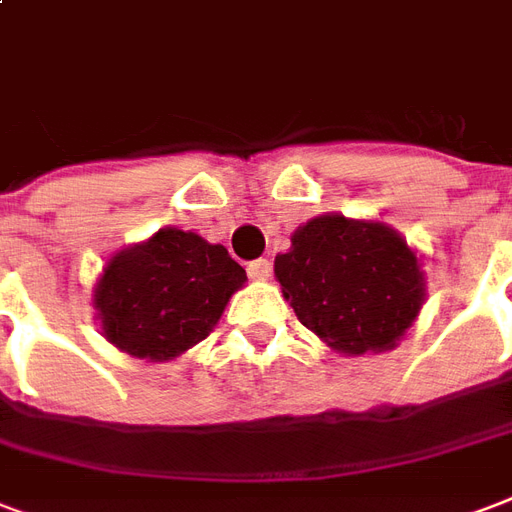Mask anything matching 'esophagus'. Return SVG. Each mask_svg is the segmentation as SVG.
<instances>
[{"label": "esophagus", "mask_w": 512, "mask_h": 512, "mask_svg": "<svg viewBox=\"0 0 512 512\" xmlns=\"http://www.w3.org/2000/svg\"><path fill=\"white\" fill-rule=\"evenodd\" d=\"M272 272V264L267 259H256L248 264V275H251L253 280H267L270 278Z\"/></svg>", "instance_id": "obj_1"}]
</instances>
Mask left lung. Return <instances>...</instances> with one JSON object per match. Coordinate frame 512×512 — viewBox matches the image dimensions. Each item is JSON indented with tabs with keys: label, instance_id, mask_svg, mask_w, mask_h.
Wrapping results in <instances>:
<instances>
[{
	"label": "left lung",
	"instance_id": "8db88e82",
	"mask_svg": "<svg viewBox=\"0 0 512 512\" xmlns=\"http://www.w3.org/2000/svg\"><path fill=\"white\" fill-rule=\"evenodd\" d=\"M275 278L302 324L334 351H391L424 305V272L394 229L343 215L299 226Z\"/></svg>",
	"mask_w": 512,
	"mask_h": 512
}]
</instances>
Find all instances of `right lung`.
Here are the masks:
<instances>
[{
    "label": "right lung",
    "instance_id": "1",
    "mask_svg": "<svg viewBox=\"0 0 512 512\" xmlns=\"http://www.w3.org/2000/svg\"><path fill=\"white\" fill-rule=\"evenodd\" d=\"M245 270L224 245L159 229L115 253L96 283L94 307L107 340L137 359L167 361L213 332Z\"/></svg>",
    "mask_w": 512,
    "mask_h": 512
}]
</instances>
